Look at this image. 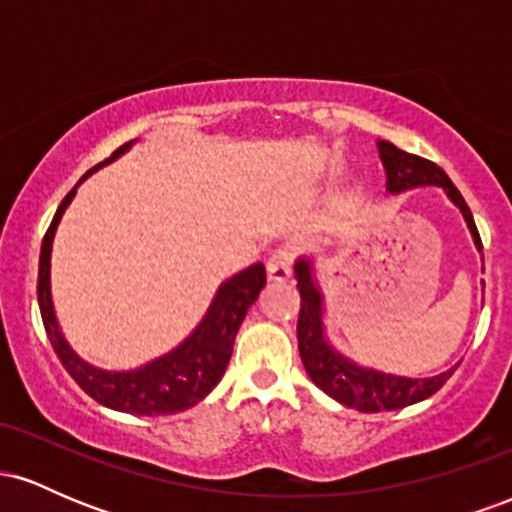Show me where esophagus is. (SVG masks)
I'll return each mask as SVG.
<instances>
[{
	"label": "esophagus",
	"mask_w": 512,
	"mask_h": 512,
	"mask_svg": "<svg viewBox=\"0 0 512 512\" xmlns=\"http://www.w3.org/2000/svg\"><path fill=\"white\" fill-rule=\"evenodd\" d=\"M293 260H296L293 250H289V248L276 250L274 255L267 260L269 279H272V281H286V279H289V276L293 274Z\"/></svg>",
	"instance_id": "34e87169"
}]
</instances>
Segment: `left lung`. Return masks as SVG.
Listing matches in <instances>:
<instances>
[{
	"label": "left lung",
	"instance_id": "left-lung-1",
	"mask_svg": "<svg viewBox=\"0 0 512 512\" xmlns=\"http://www.w3.org/2000/svg\"><path fill=\"white\" fill-rule=\"evenodd\" d=\"M380 158L387 173V190L392 195L414 187L438 185L443 187L450 202L462 211L467 221L469 233H472L474 245L481 252V238L474 223L472 211L460 195L445 170L426 158L407 154L390 142H378ZM298 291H301V313H298V351L301 361L308 370L310 380L320 387L322 392L342 402L344 407L358 411H392L409 407V404L421 402V399L436 395V392L448 383L455 368L445 373L433 375V378H402V375L380 373L373 368H361L358 363L332 349L325 339V327H322V293L313 279V264L310 260L296 262Z\"/></svg>",
	"mask_w": 512,
	"mask_h": 512
}]
</instances>
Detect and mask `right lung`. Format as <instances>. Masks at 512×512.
I'll use <instances>...</instances> for the list:
<instances>
[{"mask_svg":"<svg viewBox=\"0 0 512 512\" xmlns=\"http://www.w3.org/2000/svg\"><path fill=\"white\" fill-rule=\"evenodd\" d=\"M134 142L122 144L113 156L105 158L103 163L93 166L88 173L74 185V190L62 199L57 207L55 219H52L48 233L43 238L40 248V264H38V305L43 315L45 332L55 349L57 358L67 373L76 380V385L96 399L103 407L125 414L139 416H158V414H178L195 407L204 397L214 390L216 383L226 373L228 361L233 354V342L240 322L248 315V308L257 301L260 291L267 284V272L264 264H252L243 272L228 279L226 284L219 286L214 301H211L207 315L199 322L197 330L182 342L178 349L170 354L146 363L142 368L134 370H101L91 363L81 361L74 354L72 346L62 337L60 325H57L55 308H52L50 293V255L52 240H55L57 223H60L64 209L69 207L76 195V187L84 182L88 175L96 173L105 163H113L120 158Z\"/></svg>","mask_w":512,"mask_h":512,"instance_id":"obj_1","label":"right lung"}]
</instances>
